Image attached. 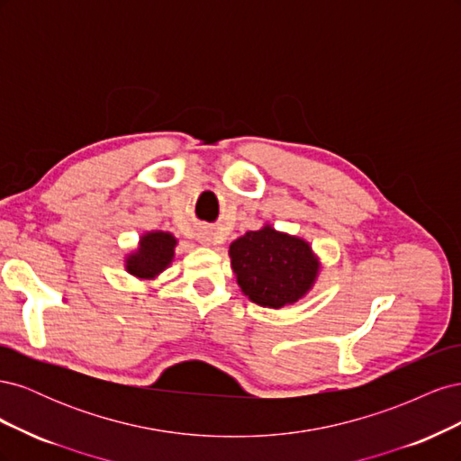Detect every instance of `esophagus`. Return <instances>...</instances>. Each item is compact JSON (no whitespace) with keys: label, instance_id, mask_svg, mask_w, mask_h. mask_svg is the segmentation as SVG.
<instances>
[{"label":"esophagus","instance_id":"obj_1","mask_svg":"<svg viewBox=\"0 0 461 461\" xmlns=\"http://www.w3.org/2000/svg\"><path fill=\"white\" fill-rule=\"evenodd\" d=\"M203 242H205V244H212V239H209V236H207V239H205Z\"/></svg>","mask_w":461,"mask_h":461}]
</instances>
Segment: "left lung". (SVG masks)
I'll return each instance as SVG.
<instances>
[{
    "label": "left lung",
    "instance_id": "obj_1",
    "mask_svg": "<svg viewBox=\"0 0 461 461\" xmlns=\"http://www.w3.org/2000/svg\"><path fill=\"white\" fill-rule=\"evenodd\" d=\"M229 256L240 290L263 308L281 310L298 302L319 275V259L312 246L271 225L234 240Z\"/></svg>",
    "mask_w": 461,
    "mask_h": 461
}]
</instances>
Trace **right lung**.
<instances>
[{"label": "right lung", "instance_id": "1", "mask_svg": "<svg viewBox=\"0 0 461 461\" xmlns=\"http://www.w3.org/2000/svg\"><path fill=\"white\" fill-rule=\"evenodd\" d=\"M175 246L176 239L171 232H146L134 252L127 256L124 267H127L131 275L151 281V278H156L169 267L175 258Z\"/></svg>", "mask_w": 461, "mask_h": 461}]
</instances>
